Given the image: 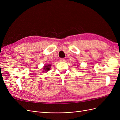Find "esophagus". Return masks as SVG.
I'll return each instance as SVG.
<instances>
[{
	"label": "esophagus",
	"instance_id": "obj_1",
	"mask_svg": "<svg viewBox=\"0 0 120 120\" xmlns=\"http://www.w3.org/2000/svg\"><path fill=\"white\" fill-rule=\"evenodd\" d=\"M60 61H65V59H64V58H61V59H60Z\"/></svg>",
	"mask_w": 120,
	"mask_h": 120
}]
</instances>
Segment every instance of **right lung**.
<instances>
[{
    "label": "right lung",
    "mask_w": 120,
    "mask_h": 120,
    "mask_svg": "<svg viewBox=\"0 0 120 120\" xmlns=\"http://www.w3.org/2000/svg\"><path fill=\"white\" fill-rule=\"evenodd\" d=\"M50 65H47V66H45V68H44V69L45 70V71H48L49 70V68H50Z\"/></svg>",
    "instance_id": "obj_1"
}]
</instances>
